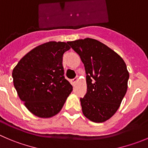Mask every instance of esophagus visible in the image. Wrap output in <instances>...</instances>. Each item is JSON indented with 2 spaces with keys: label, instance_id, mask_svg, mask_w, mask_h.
Listing matches in <instances>:
<instances>
[{
  "label": "esophagus",
  "instance_id": "1",
  "mask_svg": "<svg viewBox=\"0 0 148 148\" xmlns=\"http://www.w3.org/2000/svg\"><path fill=\"white\" fill-rule=\"evenodd\" d=\"M78 81V77H76V78H74V79H72V80H71L72 84H73V85L74 86V85H75V83H76Z\"/></svg>",
  "mask_w": 148,
  "mask_h": 148
}]
</instances>
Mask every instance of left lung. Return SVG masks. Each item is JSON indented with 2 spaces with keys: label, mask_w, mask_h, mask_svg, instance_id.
Segmentation results:
<instances>
[{
  "label": "left lung",
  "mask_w": 148,
  "mask_h": 148,
  "mask_svg": "<svg viewBox=\"0 0 148 148\" xmlns=\"http://www.w3.org/2000/svg\"><path fill=\"white\" fill-rule=\"evenodd\" d=\"M68 44L81 57L86 74L87 92L81 98L85 117L102 123L116 112L128 88L129 73L121 57L104 43L86 38Z\"/></svg>",
  "instance_id": "left-lung-1"
}]
</instances>
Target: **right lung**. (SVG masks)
Returning a JSON list of instances; mask_svg holds the SVG:
<instances>
[{"mask_svg":"<svg viewBox=\"0 0 148 148\" xmlns=\"http://www.w3.org/2000/svg\"><path fill=\"white\" fill-rule=\"evenodd\" d=\"M65 42L49 41L25 54L12 71L14 86L28 110L42 119L60 112L73 86L64 78L62 57Z\"/></svg>","mask_w":148,"mask_h":148,"instance_id":"right-lung-1","label":"right lung"}]
</instances>
